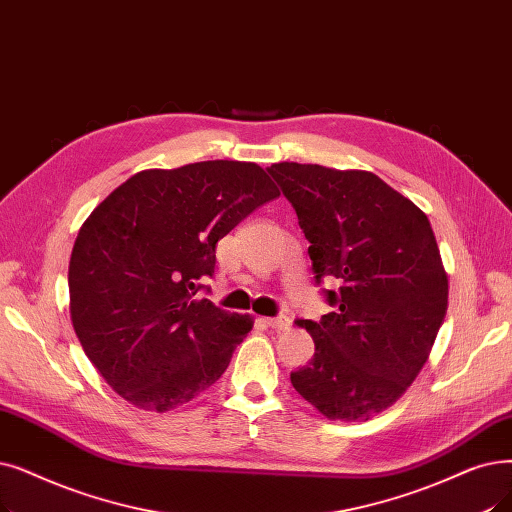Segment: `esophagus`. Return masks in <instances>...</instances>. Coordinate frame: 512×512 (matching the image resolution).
<instances>
[{"instance_id": "34e87169", "label": "esophagus", "mask_w": 512, "mask_h": 512, "mask_svg": "<svg viewBox=\"0 0 512 512\" xmlns=\"http://www.w3.org/2000/svg\"><path fill=\"white\" fill-rule=\"evenodd\" d=\"M265 324L274 330H286L288 324H291V320H288L286 316H276V318H265Z\"/></svg>"}]
</instances>
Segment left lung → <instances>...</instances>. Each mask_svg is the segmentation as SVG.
Instances as JSON below:
<instances>
[{
	"label": "left lung",
	"instance_id": "8db88e82",
	"mask_svg": "<svg viewBox=\"0 0 512 512\" xmlns=\"http://www.w3.org/2000/svg\"><path fill=\"white\" fill-rule=\"evenodd\" d=\"M268 173L309 240L311 272L332 307L301 326L311 360L291 372L326 418L383 412L425 366L448 311V276L427 215L370 171L276 163Z\"/></svg>",
	"mask_w": 512,
	"mask_h": 512
}]
</instances>
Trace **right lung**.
Returning a JSON list of instances; mask_svg holds the SVG:
<instances>
[{"mask_svg":"<svg viewBox=\"0 0 512 512\" xmlns=\"http://www.w3.org/2000/svg\"><path fill=\"white\" fill-rule=\"evenodd\" d=\"M280 196L255 163L140 171L87 217L69 291L83 351L129 404L167 412L226 372L251 330L207 297L217 240Z\"/></svg>","mask_w":512,"mask_h":512,"instance_id":"obj_1","label":"right lung"}]
</instances>
